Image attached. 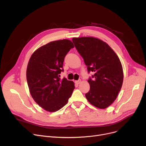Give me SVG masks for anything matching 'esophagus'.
Listing matches in <instances>:
<instances>
[{"label":"esophagus","instance_id":"34e87169","mask_svg":"<svg viewBox=\"0 0 146 146\" xmlns=\"http://www.w3.org/2000/svg\"><path fill=\"white\" fill-rule=\"evenodd\" d=\"M80 82H81V80H80L75 81V83H76V84H77V85H79V84L80 83Z\"/></svg>","mask_w":146,"mask_h":146}]
</instances>
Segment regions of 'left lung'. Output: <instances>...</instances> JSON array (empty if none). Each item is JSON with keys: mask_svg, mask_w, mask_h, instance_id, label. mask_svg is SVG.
<instances>
[{"mask_svg": "<svg viewBox=\"0 0 146 146\" xmlns=\"http://www.w3.org/2000/svg\"><path fill=\"white\" fill-rule=\"evenodd\" d=\"M76 48L84 58L88 72L90 90L85 94L92 105L101 109L110 106L122 88L123 73L118 56L107 43L92 37H73Z\"/></svg>", "mask_w": 146, "mask_h": 146, "instance_id": "obj_1", "label": "left lung"}]
</instances>
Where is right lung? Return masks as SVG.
Masks as SVG:
<instances>
[{"mask_svg": "<svg viewBox=\"0 0 146 146\" xmlns=\"http://www.w3.org/2000/svg\"><path fill=\"white\" fill-rule=\"evenodd\" d=\"M74 47L68 39L50 42L36 50L29 60L26 77L30 93L48 111L64 107L75 88L73 81L60 78L65 56Z\"/></svg>", "mask_w": 146, "mask_h": 146, "instance_id": "add662e5", "label": "right lung"}]
</instances>
